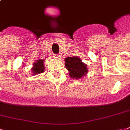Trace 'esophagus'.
Wrapping results in <instances>:
<instances>
[{
  "mask_svg": "<svg viewBox=\"0 0 130 130\" xmlns=\"http://www.w3.org/2000/svg\"><path fill=\"white\" fill-rule=\"evenodd\" d=\"M59 57H61V54H55V58H59Z\"/></svg>",
  "mask_w": 130,
  "mask_h": 130,
  "instance_id": "obj_1",
  "label": "esophagus"
}]
</instances>
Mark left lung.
<instances>
[{
	"label": "left lung",
	"instance_id": "obj_1",
	"mask_svg": "<svg viewBox=\"0 0 130 130\" xmlns=\"http://www.w3.org/2000/svg\"><path fill=\"white\" fill-rule=\"evenodd\" d=\"M65 65L69 71V76L72 78L80 79L88 73L87 65L76 56L65 58Z\"/></svg>",
	"mask_w": 130,
	"mask_h": 130
}]
</instances>
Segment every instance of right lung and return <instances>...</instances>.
Segmentation results:
<instances>
[{
	"label": "right lung",
	"mask_w": 130,
	"mask_h": 130,
	"mask_svg": "<svg viewBox=\"0 0 130 130\" xmlns=\"http://www.w3.org/2000/svg\"><path fill=\"white\" fill-rule=\"evenodd\" d=\"M44 60H37V61L34 63L33 67H32V75H37V74H39L41 73H43L45 70V67H44Z\"/></svg>",
	"instance_id": "add662e5"
}]
</instances>
